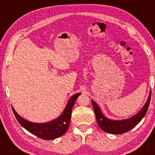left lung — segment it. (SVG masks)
Segmentation results:
<instances>
[{
    "label": "left lung",
    "instance_id": "1",
    "mask_svg": "<svg viewBox=\"0 0 155 155\" xmlns=\"http://www.w3.org/2000/svg\"><path fill=\"white\" fill-rule=\"evenodd\" d=\"M151 100V92L149 93V98H148L147 102H146L143 108L134 116L130 118L124 119V120H115L109 119L104 115L101 112V109L98 106V104L92 100L91 103L93 104V110H94L96 118L100 128L104 132L107 133L115 134V135H120V134L125 133L128 132L132 128L135 127L139 122L142 120L143 118L145 116L147 113L148 108H149V103Z\"/></svg>",
    "mask_w": 155,
    "mask_h": 155
}]
</instances>
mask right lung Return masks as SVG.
Masks as SVG:
<instances>
[{
	"label": "right lung",
	"mask_w": 155,
	"mask_h": 155,
	"mask_svg": "<svg viewBox=\"0 0 155 155\" xmlns=\"http://www.w3.org/2000/svg\"><path fill=\"white\" fill-rule=\"evenodd\" d=\"M80 94L81 93H76L71 96L64 108L63 113L55 120L47 123L37 124L28 121L20 116L12 107L13 113L20 124L27 131L43 140H54L63 135L68 129L73 107Z\"/></svg>",
	"instance_id": "add662e5"
}]
</instances>
